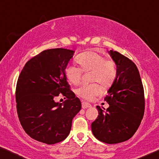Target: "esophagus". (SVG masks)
Segmentation results:
<instances>
[{
    "instance_id": "obj_1",
    "label": "esophagus",
    "mask_w": 159,
    "mask_h": 159,
    "mask_svg": "<svg viewBox=\"0 0 159 159\" xmlns=\"http://www.w3.org/2000/svg\"><path fill=\"white\" fill-rule=\"evenodd\" d=\"M91 105L89 103H86V102H82V108H91Z\"/></svg>"
}]
</instances>
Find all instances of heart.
<instances>
[{"label": "heart", "instance_id": "b5f03b06", "mask_svg": "<svg viewBox=\"0 0 159 159\" xmlns=\"http://www.w3.org/2000/svg\"><path fill=\"white\" fill-rule=\"evenodd\" d=\"M77 62L81 66L84 71L91 70V81L100 83L104 88L111 86L116 77V66L111 60H107L102 54L95 51L84 52L76 58ZM82 70L76 66L70 64L66 68V79L70 84L79 85L81 80ZM101 93V89L98 84L93 83L84 84L76 90L78 96L86 101H91L94 97Z\"/></svg>", "mask_w": 159, "mask_h": 159}]
</instances>
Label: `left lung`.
<instances>
[{
  "mask_svg": "<svg viewBox=\"0 0 159 159\" xmlns=\"http://www.w3.org/2000/svg\"><path fill=\"white\" fill-rule=\"evenodd\" d=\"M116 65V77L104 98L106 111L97 106L98 117L91 124L93 136L104 143H121L131 139L143 117L145 99L143 84L136 66L113 50L108 52Z\"/></svg>",
  "mask_w": 159,
  "mask_h": 159,
  "instance_id": "obj_1",
  "label": "left lung"
}]
</instances>
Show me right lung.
I'll use <instances>...</instances> for the list:
<instances>
[{"mask_svg": "<svg viewBox=\"0 0 159 159\" xmlns=\"http://www.w3.org/2000/svg\"><path fill=\"white\" fill-rule=\"evenodd\" d=\"M73 54L66 48L46 50L30 59L19 75L16 89L19 120L25 133L38 141L54 144L64 140L81 108L65 74ZM60 94L66 98L63 103L55 101Z\"/></svg>", "mask_w": 159, "mask_h": 159, "instance_id": "obj_1", "label": "right lung"}]
</instances>
